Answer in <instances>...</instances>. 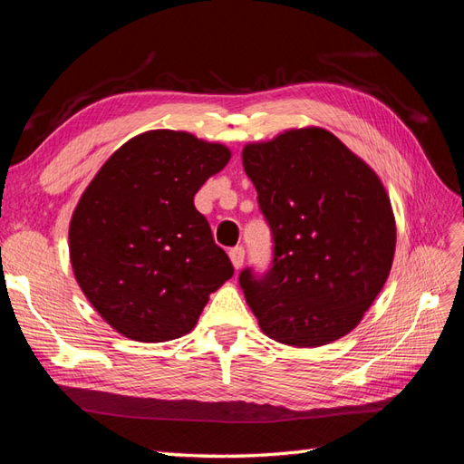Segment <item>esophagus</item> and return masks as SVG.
Listing matches in <instances>:
<instances>
[{"mask_svg": "<svg viewBox=\"0 0 464 464\" xmlns=\"http://www.w3.org/2000/svg\"><path fill=\"white\" fill-rule=\"evenodd\" d=\"M229 258H231V262H233L235 270H239V268L243 266V262H245V248H243V246L231 248V250H229Z\"/></svg>", "mask_w": 464, "mask_h": 464, "instance_id": "obj_1", "label": "esophagus"}]
</instances>
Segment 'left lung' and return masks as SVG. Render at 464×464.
Returning a JSON list of instances; mask_svg holds the SVG:
<instances>
[{"label": "left lung", "instance_id": "obj_1", "mask_svg": "<svg viewBox=\"0 0 464 464\" xmlns=\"http://www.w3.org/2000/svg\"><path fill=\"white\" fill-rule=\"evenodd\" d=\"M243 167L274 239L272 268L239 276L262 333L295 348L346 336L394 258L396 225L381 179L316 126L245 145Z\"/></svg>", "mask_w": 464, "mask_h": 464}]
</instances>
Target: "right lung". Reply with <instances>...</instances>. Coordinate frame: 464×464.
<instances>
[{"instance_id":"right-lung-1","label":"right lung","mask_w":464,"mask_h":464,"mask_svg":"<svg viewBox=\"0 0 464 464\" xmlns=\"http://www.w3.org/2000/svg\"><path fill=\"white\" fill-rule=\"evenodd\" d=\"M221 143L151 130L116 150L70 221L73 276L116 333L138 342L188 334L233 276L194 194L229 163Z\"/></svg>"}]
</instances>
